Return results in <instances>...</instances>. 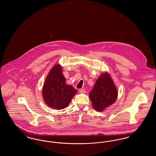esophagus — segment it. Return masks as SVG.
Segmentation results:
<instances>
[{"label":"esophagus","mask_w":156,"mask_h":156,"mask_svg":"<svg viewBox=\"0 0 156 156\" xmlns=\"http://www.w3.org/2000/svg\"><path fill=\"white\" fill-rule=\"evenodd\" d=\"M79 92L81 93V94H84V93L86 92V90L83 89H80V90H79Z\"/></svg>","instance_id":"obj_1"}]
</instances>
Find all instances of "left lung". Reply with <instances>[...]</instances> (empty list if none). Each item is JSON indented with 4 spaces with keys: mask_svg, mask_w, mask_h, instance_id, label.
<instances>
[{
    "mask_svg": "<svg viewBox=\"0 0 156 156\" xmlns=\"http://www.w3.org/2000/svg\"><path fill=\"white\" fill-rule=\"evenodd\" d=\"M117 97L118 90L108 73L101 75L89 93L92 106L98 112L103 111L114 104Z\"/></svg>",
    "mask_w": 156,
    "mask_h": 156,
    "instance_id": "1",
    "label": "left lung"
}]
</instances>
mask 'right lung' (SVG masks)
Returning a JSON list of instances; mask_svg holds the SVG:
<instances>
[{
  "instance_id": "1",
  "label": "right lung",
  "mask_w": 156,
  "mask_h": 156,
  "mask_svg": "<svg viewBox=\"0 0 156 156\" xmlns=\"http://www.w3.org/2000/svg\"><path fill=\"white\" fill-rule=\"evenodd\" d=\"M62 69L56 64L49 72L43 88V97L49 107L59 110L67 108L77 90L67 85Z\"/></svg>"
}]
</instances>
